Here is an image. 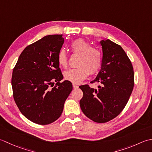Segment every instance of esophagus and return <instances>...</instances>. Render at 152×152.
<instances>
[{
    "label": "esophagus",
    "mask_w": 152,
    "mask_h": 152,
    "mask_svg": "<svg viewBox=\"0 0 152 152\" xmlns=\"http://www.w3.org/2000/svg\"><path fill=\"white\" fill-rule=\"evenodd\" d=\"M73 87L74 88H78V85H77V84H75V83H73Z\"/></svg>",
    "instance_id": "esophagus-1"
}]
</instances>
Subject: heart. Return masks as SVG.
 <instances>
[{
    "label": "heart",
    "instance_id": "obj_1",
    "mask_svg": "<svg viewBox=\"0 0 152 152\" xmlns=\"http://www.w3.org/2000/svg\"><path fill=\"white\" fill-rule=\"evenodd\" d=\"M71 48L75 54L79 55L76 68L67 70L64 73V79L73 83H79L87 78L89 73H97L102 66V56L98 49L92 47L90 43L83 39H78L72 42ZM59 65L66 67L68 64L66 51L61 49L58 54Z\"/></svg>",
    "mask_w": 152,
    "mask_h": 152
}]
</instances>
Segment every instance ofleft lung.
<instances>
[{
    "mask_svg": "<svg viewBox=\"0 0 152 152\" xmlns=\"http://www.w3.org/2000/svg\"><path fill=\"white\" fill-rule=\"evenodd\" d=\"M102 67L91 83H100L97 89L88 85L79 86L83 92L80 107L85 115L96 123L110 121L119 115L127 104L134 84L131 60L120 45L102 40Z\"/></svg>",
    "mask_w": 152,
    "mask_h": 152,
    "instance_id": "8db88e82",
    "label": "left lung"
}]
</instances>
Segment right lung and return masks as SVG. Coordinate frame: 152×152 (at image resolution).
<instances>
[{
    "label": "right lung",
    "instance_id": "right-lung-1",
    "mask_svg": "<svg viewBox=\"0 0 152 152\" xmlns=\"http://www.w3.org/2000/svg\"><path fill=\"white\" fill-rule=\"evenodd\" d=\"M64 42L62 35H52L27 46L12 72L15 104L27 119L39 125H48L60 117L73 90L69 80L60 82L64 77L58 54Z\"/></svg>",
    "mask_w": 152,
    "mask_h": 152
}]
</instances>
